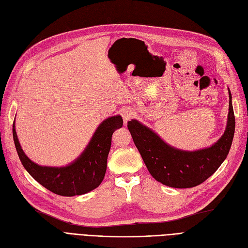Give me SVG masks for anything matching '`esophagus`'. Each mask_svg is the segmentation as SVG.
Wrapping results in <instances>:
<instances>
[{
    "label": "esophagus",
    "mask_w": 248,
    "mask_h": 248,
    "mask_svg": "<svg viewBox=\"0 0 248 248\" xmlns=\"http://www.w3.org/2000/svg\"><path fill=\"white\" fill-rule=\"evenodd\" d=\"M122 115H123V118H124V124H126L127 122L130 121L131 118H133V116H134V112H133V111H132L131 109H127V108H125V109H123V110H122Z\"/></svg>",
    "instance_id": "obj_1"
}]
</instances>
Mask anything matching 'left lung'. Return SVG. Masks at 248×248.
I'll return each mask as SVG.
<instances>
[{"label":"left lung","instance_id":"8db88e82","mask_svg":"<svg viewBox=\"0 0 248 248\" xmlns=\"http://www.w3.org/2000/svg\"><path fill=\"white\" fill-rule=\"evenodd\" d=\"M229 97L225 133L212 146L196 151L174 148L136 119L127 122V129L151 176L167 186L187 188L201 185L218 169L229 154L235 133V115L230 90Z\"/></svg>","mask_w":248,"mask_h":248}]
</instances>
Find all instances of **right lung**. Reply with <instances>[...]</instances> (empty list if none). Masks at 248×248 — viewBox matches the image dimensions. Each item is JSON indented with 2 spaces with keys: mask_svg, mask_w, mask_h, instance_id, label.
<instances>
[{
  "mask_svg": "<svg viewBox=\"0 0 248 248\" xmlns=\"http://www.w3.org/2000/svg\"><path fill=\"white\" fill-rule=\"evenodd\" d=\"M121 115L105 119L95 130L89 145L73 163L66 167L39 166L25 155L19 144L13 123V140L17 155L25 169L40 185L52 193L73 197L90 193L98 187L105 176L111 138L115 130L123 126Z\"/></svg>",
  "mask_w": 248,
  "mask_h": 248,
  "instance_id": "right-lung-1",
  "label": "right lung"
}]
</instances>
